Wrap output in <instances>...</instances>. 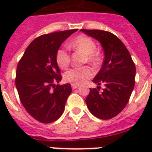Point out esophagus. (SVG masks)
I'll return each instance as SVG.
<instances>
[{"instance_id":"esophagus-1","label":"esophagus","mask_w":152,"mask_h":152,"mask_svg":"<svg viewBox=\"0 0 152 152\" xmlns=\"http://www.w3.org/2000/svg\"><path fill=\"white\" fill-rule=\"evenodd\" d=\"M72 89H76V88H77L79 87V84H74V83H72Z\"/></svg>"}]
</instances>
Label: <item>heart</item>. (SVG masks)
<instances>
[{
  "label": "heart",
  "mask_w": 152,
  "mask_h": 152,
  "mask_svg": "<svg viewBox=\"0 0 152 152\" xmlns=\"http://www.w3.org/2000/svg\"><path fill=\"white\" fill-rule=\"evenodd\" d=\"M69 48L84 54L83 64L88 62L91 65H96L99 63V53L95 50L96 44L90 37L80 35L76 37L69 44ZM56 63L62 69H66L70 64V54L64 47H61L57 50L55 54ZM93 71L88 66L80 68H73L67 71L64 75V80L74 84H81L93 76Z\"/></svg>",
  "instance_id": "1"
}]
</instances>
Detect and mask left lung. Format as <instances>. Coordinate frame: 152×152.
<instances>
[{
	"label": "left lung",
	"instance_id": "left-lung-1",
	"mask_svg": "<svg viewBox=\"0 0 152 152\" xmlns=\"http://www.w3.org/2000/svg\"><path fill=\"white\" fill-rule=\"evenodd\" d=\"M100 42L104 61L93 82L106 88L99 92L90 88L85 102L93 115L103 120L114 118L127 105L135 86L136 67L129 52L123 42L111 32L101 30L81 29Z\"/></svg>",
	"mask_w": 152,
	"mask_h": 152
}]
</instances>
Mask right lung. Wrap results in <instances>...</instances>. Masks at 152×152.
Wrapping results in <instances>:
<instances>
[{
	"label": "right lung",
	"instance_id": "add662e5",
	"mask_svg": "<svg viewBox=\"0 0 152 152\" xmlns=\"http://www.w3.org/2000/svg\"><path fill=\"white\" fill-rule=\"evenodd\" d=\"M77 29L42 34L30 43L18 63L15 87L30 115L39 122L51 123L64 110L72 92L70 83L55 85L61 80L55 54L61 43Z\"/></svg>",
	"mask_w": 152,
	"mask_h": 152
}]
</instances>
